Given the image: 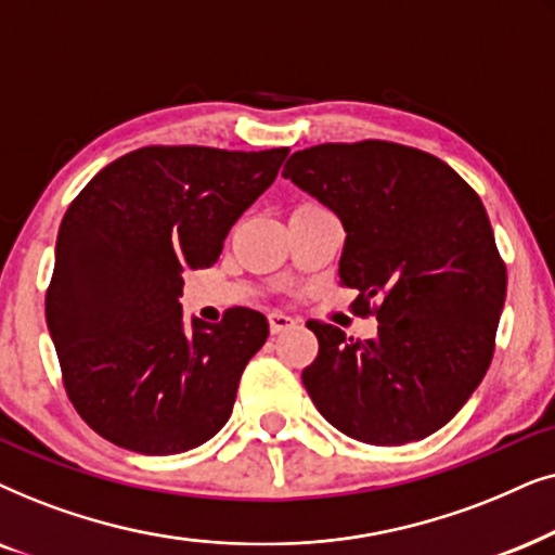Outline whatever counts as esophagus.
<instances>
[{
  "label": "esophagus",
  "instance_id": "1",
  "mask_svg": "<svg viewBox=\"0 0 555 555\" xmlns=\"http://www.w3.org/2000/svg\"><path fill=\"white\" fill-rule=\"evenodd\" d=\"M269 327H271L273 335H279V332L294 327V320H292L289 314H284V312H271L269 314Z\"/></svg>",
  "mask_w": 555,
  "mask_h": 555
}]
</instances>
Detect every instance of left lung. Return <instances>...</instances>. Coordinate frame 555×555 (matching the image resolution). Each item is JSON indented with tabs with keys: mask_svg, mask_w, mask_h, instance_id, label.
<instances>
[{
	"mask_svg": "<svg viewBox=\"0 0 555 555\" xmlns=\"http://www.w3.org/2000/svg\"><path fill=\"white\" fill-rule=\"evenodd\" d=\"M282 175L343 220L339 284L378 320L373 339L307 322L320 343L301 371L309 398L365 444L426 439L492 363L507 269L482 201L447 162L380 139L294 152Z\"/></svg>",
	"mask_w": 555,
	"mask_h": 555,
	"instance_id": "1",
	"label": "left lung"
}]
</instances>
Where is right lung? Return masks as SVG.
Here are the masks:
<instances>
[{"label": "right lung", "instance_id": "obj_1", "mask_svg": "<svg viewBox=\"0 0 555 555\" xmlns=\"http://www.w3.org/2000/svg\"><path fill=\"white\" fill-rule=\"evenodd\" d=\"M289 150L142 146L111 162L65 210L46 297L63 386L111 444L180 454L231 418L261 312L182 327V269H208Z\"/></svg>", "mask_w": 555, "mask_h": 555}]
</instances>
